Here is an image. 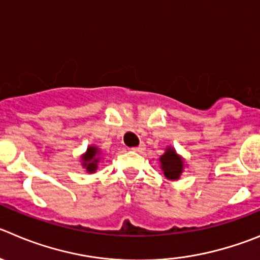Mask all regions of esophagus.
<instances>
[{"instance_id": "obj_1", "label": "esophagus", "mask_w": 260, "mask_h": 260, "mask_svg": "<svg viewBox=\"0 0 260 260\" xmlns=\"http://www.w3.org/2000/svg\"><path fill=\"white\" fill-rule=\"evenodd\" d=\"M132 150L136 152H142L145 150V144H141L140 146H137V147H132Z\"/></svg>"}]
</instances>
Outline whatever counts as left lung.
<instances>
[{
  "mask_svg": "<svg viewBox=\"0 0 260 260\" xmlns=\"http://www.w3.org/2000/svg\"><path fill=\"white\" fill-rule=\"evenodd\" d=\"M160 168L164 172V176L171 181H176L179 179L182 172H183V167H185V161L176 152L173 147H167L166 152H164L159 159Z\"/></svg>",
  "mask_w": 260,
  "mask_h": 260,
  "instance_id": "obj_1",
  "label": "left lung"
}]
</instances>
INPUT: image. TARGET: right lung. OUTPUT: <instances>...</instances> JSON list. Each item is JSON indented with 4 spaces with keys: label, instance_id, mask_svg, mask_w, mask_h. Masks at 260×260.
I'll return each instance as SVG.
<instances>
[{
    "label": "right lung",
    "instance_id": "add662e5",
    "mask_svg": "<svg viewBox=\"0 0 260 260\" xmlns=\"http://www.w3.org/2000/svg\"><path fill=\"white\" fill-rule=\"evenodd\" d=\"M100 161V150L96 146H88L87 151L82 155V166L88 173H94L97 164Z\"/></svg>",
    "mask_w": 260,
    "mask_h": 260
}]
</instances>
